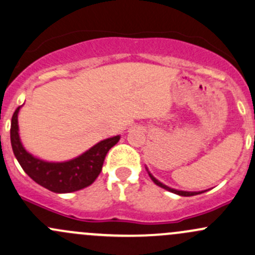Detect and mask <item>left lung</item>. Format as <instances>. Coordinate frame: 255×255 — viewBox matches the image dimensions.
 Here are the masks:
<instances>
[{"label": "left lung", "mask_w": 255, "mask_h": 255, "mask_svg": "<svg viewBox=\"0 0 255 255\" xmlns=\"http://www.w3.org/2000/svg\"><path fill=\"white\" fill-rule=\"evenodd\" d=\"M149 176H150V178L152 179V182H154L155 184H157V186L161 187V188L166 189V191H170V192H172V193H176V194H178V195H182V197H191V195H197V194H200V193H203V192H183V191H176V189H172V188H170V187H167V186H165V184H162L161 182L157 181V179L155 178V177H152L151 175H150V173H149Z\"/></svg>", "instance_id": "left-lung-1"}]
</instances>
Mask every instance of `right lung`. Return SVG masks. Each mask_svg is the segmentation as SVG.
<instances>
[{"instance_id": "add662e5", "label": "right lung", "mask_w": 255, "mask_h": 255, "mask_svg": "<svg viewBox=\"0 0 255 255\" xmlns=\"http://www.w3.org/2000/svg\"><path fill=\"white\" fill-rule=\"evenodd\" d=\"M10 122V144L24 172L37 184L55 193H71L90 186L103 170L104 160L110 149L117 144L120 136L100 141L80 156L67 162H46L25 151L18 134V112Z\"/></svg>"}]
</instances>
